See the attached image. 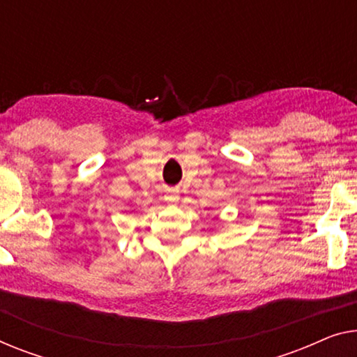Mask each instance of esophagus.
<instances>
[{
	"mask_svg": "<svg viewBox=\"0 0 357 357\" xmlns=\"http://www.w3.org/2000/svg\"><path fill=\"white\" fill-rule=\"evenodd\" d=\"M179 194H178V190H172V194L168 195V200L172 202V204H176V202H179Z\"/></svg>",
	"mask_w": 357,
	"mask_h": 357,
	"instance_id": "1",
	"label": "esophagus"
}]
</instances>
